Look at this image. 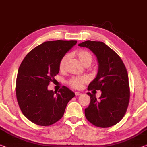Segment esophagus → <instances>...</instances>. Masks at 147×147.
Instances as JSON below:
<instances>
[{
  "label": "esophagus",
  "instance_id": "1",
  "mask_svg": "<svg viewBox=\"0 0 147 147\" xmlns=\"http://www.w3.org/2000/svg\"><path fill=\"white\" fill-rule=\"evenodd\" d=\"M75 94H76V96H80V95H81V92H75Z\"/></svg>",
  "mask_w": 147,
  "mask_h": 147
}]
</instances>
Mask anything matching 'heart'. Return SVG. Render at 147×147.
Wrapping results in <instances>:
<instances>
[{"mask_svg":"<svg viewBox=\"0 0 147 147\" xmlns=\"http://www.w3.org/2000/svg\"><path fill=\"white\" fill-rule=\"evenodd\" d=\"M75 55L78 58L83 66H89L91 64L92 62V56L89 52L85 50H80L75 53ZM68 55H66L61 58L59 62V69L60 70H63L64 69L65 66L68 60ZM87 81V79L85 77H72L67 81V83L70 85L71 87L76 88V89H80L82 86L83 83H86Z\"/></svg>","mask_w":147,"mask_h":147,"instance_id":"obj_1","label":"heart"}]
</instances>
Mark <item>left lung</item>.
Here are the masks:
<instances>
[{
  "instance_id": "obj_1",
  "label": "left lung",
  "mask_w": 147,
  "mask_h": 147,
  "mask_svg": "<svg viewBox=\"0 0 147 147\" xmlns=\"http://www.w3.org/2000/svg\"><path fill=\"white\" fill-rule=\"evenodd\" d=\"M78 45L89 49L98 62V74L87 89L102 91L98 100L94 94L87 93L91 102L85 109V117L96 127H111L123 118L129 102L127 69L118 54L104 42L87 40Z\"/></svg>"
}]
</instances>
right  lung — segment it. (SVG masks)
<instances>
[{"label":"right lung","instance_id":"add662e5","mask_svg":"<svg viewBox=\"0 0 147 147\" xmlns=\"http://www.w3.org/2000/svg\"><path fill=\"white\" fill-rule=\"evenodd\" d=\"M77 40L46 41L26 56L18 71L16 94L19 107L31 122L49 126L62 118L75 93L63 86L58 92L48 85L59 73V62Z\"/></svg>","mask_w":147,"mask_h":147}]
</instances>
